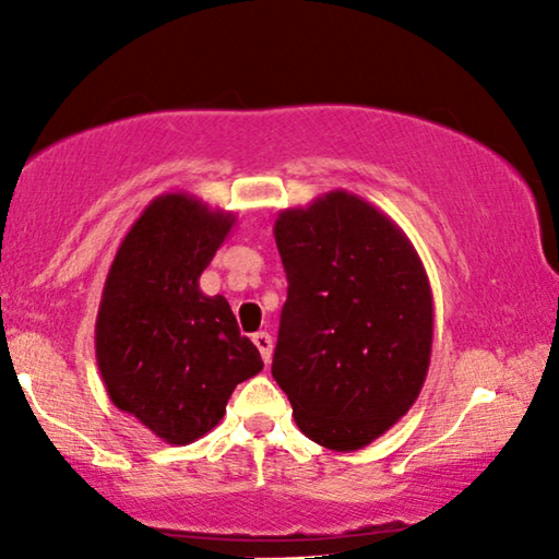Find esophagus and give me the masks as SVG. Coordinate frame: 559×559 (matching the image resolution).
Returning a JSON list of instances; mask_svg holds the SVG:
<instances>
[{
	"mask_svg": "<svg viewBox=\"0 0 559 559\" xmlns=\"http://www.w3.org/2000/svg\"><path fill=\"white\" fill-rule=\"evenodd\" d=\"M254 346L259 348V354H262V358H264V364H270L272 361V335L270 333H254Z\"/></svg>",
	"mask_w": 559,
	"mask_h": 559,
	"instance_id": "esophagus-1",
	"label": "esophagus"
}]
</instances>
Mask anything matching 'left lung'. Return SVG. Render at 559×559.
Here are the masks:
<instances>
[{
	"instance_id": "1",
	"label": "left lung",
	"mask_w": 559,
	"mask_h": 559,
	"mask_svg": "<svg viewBox=\"0 0 559 559\" xmlns=\"http://www.w3.org/2000/svg\"><path fill=\"white\" fill-rule=\"evenodd\" d=\"M287 302L272 377L302 435L350 453L423 392L432 289L407 234L364 198L331 190L274 221Z\"/></svg>"
}]
</instances>
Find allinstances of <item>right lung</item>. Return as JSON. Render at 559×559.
I'll list each match as a JSON object with an SVG mask.
<instances>
[{"mask_svg":"<svg viewBox=\"0 0 559 559\" xmlns=\"http://www.w3.org/2000/svg\"><path fill=\"white\" fill-rule=\"evenodd\" d=\"M236 224L195 195H157L119 243L96 316V361L117 409L167 445L221 423L236 384L262 371L224 295L198 280Z\"/></svg>","mask_w":559,"mask_h":559,"instance_id":"obj_1","label":"right lung"}]
</instances>
